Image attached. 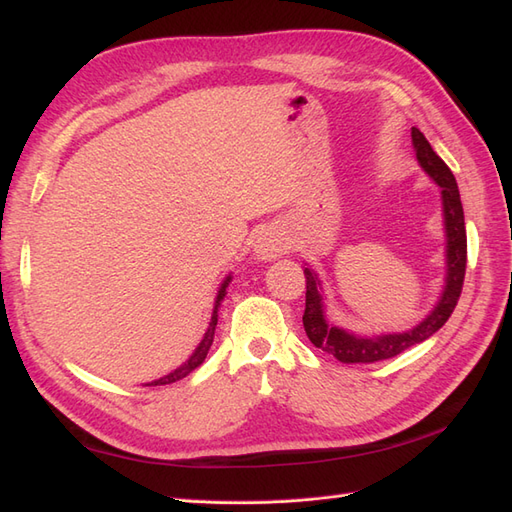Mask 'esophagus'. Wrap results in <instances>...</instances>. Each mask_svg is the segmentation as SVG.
<instances>
[{
	"instance_id": "34e87169",
	"label": "esophagus",
	"mask_w": 512,
	"mask_h": 512,
	"mask_svg": "<svg viewBox=\"0 0 512 512\" xmlns=\"http://www.w3.org/2000/svg\"><path fill=\"white\" fill-rule=\"evenodd\" d=\"M286 247L288 245H286V241H284L280 232L267 230L258 237V241L254 245V252L260 260H275L277 256H282L286 252Z\"/></svg>"
}]
</instances>
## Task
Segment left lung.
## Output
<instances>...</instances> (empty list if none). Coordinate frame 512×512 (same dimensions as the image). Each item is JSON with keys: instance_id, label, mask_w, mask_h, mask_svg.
I'll use <instances>...</instances> for the list:
<instances>
[{"instance_id": "8db88e82", "label": "left lung", "mask_w": 512, "mask_h": 512, "mask_svg": "<svg viewBox=\"0 0 512 512\" xmlns=\"http://www.w3.org/2000/svg\"><path fill=\"white\" fill-rule=\"evenodd\" d=\"M412 145L416 151V160L423 166L425 173L433 179L442 194V213H444V230H446V280L440 299L431 312L404 333H382V335H356L342 327H335L324 314V297L322 284L314 269L305 267V314L303 327L316 348L333 354L342 363H376L384 359H393L399 352H404L416 344L425 342L433 333L444 327V322L451 318L453 309L459 301L466 277L468 262V239H466V222H463V207L457 181L442 158L431 149L429 141L421 130L412 128Z\"/></svg>"}]
</instances>
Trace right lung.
Here are the masks:
<instances>
[{"label":"right lung","instance_id":"add662e5","mask_svg":"<svg viewBox=\"0 0 512 512\" xmlns=\"http://www.w3.org/2000/svg\"><path fill=\"white\" fill-rule=\"evenodd\" d=\"M230 280H232V277L228 275L226 280L222 282V286H220V290H218V297H215V305H213V314H211V322H209V327H207V331H205L203 339H200V344L196 346V350L192 352L190 359L185 361L183 365H179L175 371H170L168 376H162V378H158V380H153V382H149L147 386H160V384H170V382H177V380L185 378V376H188V374H192V371H194L196 367L203 365V361L207 359V352H209V348H211V344H213L215 327H218V309H220V303H222V301H224V297H226V288H228Z\"/></svg>","mask_w":512,"mask_h":512}]
</instances>
